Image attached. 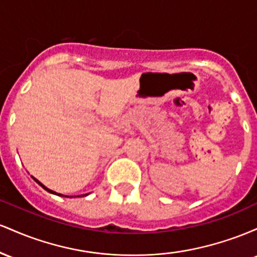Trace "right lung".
I'll return each mask as SVG.
<instances>
[{"label":"right lung","instance_id":"right-lung-1","mask_svg":"<svg viewBox=\"0 0 257 257\" xmlns=\"http://www.w3.org/2000/svg\"><path fill=\"white\" fill-rule=\"evenodd\" d=\"M32 179H34V180H35V181H36L38 185H40V186H42V187L44 188V190H46V191H48V192H49V193H53V194H57V196H61V197H66V196H64V194L57 193V192H54V191H52V190H49V188H47V187H46V186H44L43 184H41V182H40V181H38V180H37V179H35V178H34V176H32ZM82 196H87V194H82Z\"/></svg>","mask_w":257,"mask_h":257}]
</instances>
